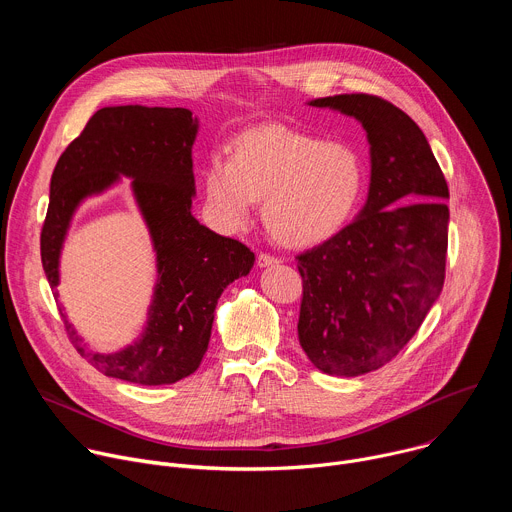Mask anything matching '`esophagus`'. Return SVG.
<instances>
[{
  "mask_svg": "<svg viewBox=\"0 0 512 512\" xmlns=\"http://www.w3.org/2000/svg\"><path fill=\"white\" fill-rule=\"evenodd\" d=\"M277 263H279V259L273 257V255H267V253H261V255L257 257V267H261V269L273 267V265H277Z\"/></svg>",
  "mask_w": 512,
  "mask_h": 512,
  "instance_id": "34e87169",
  "label": "esophagus"
}]
</instances>
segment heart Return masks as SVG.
Here are the masks:
<instances>
[{"mask_svg": "<svg viewBox=\"0 0 512 512\" xmlns=\"http://www.w3.org/2000/svg\"><path fill=\"white\" fill-rule=\"evenodd\" d=\"M214 223L227 233L251 225L255 202L273 237L314 247L346 227L367 184L362 156L344 141H322L283 125L243 131L231 158L212 154L202 172Z\"/></svg>", "mask_w": 512, "mask_h": 512, "instance_id": "1", "label": "heart"}]
</instances>
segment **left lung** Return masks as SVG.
I'll return each instance as SVG.
<instances>
[{
  "instance_id": "1",
  "label": "left lung",
  "mask_w": 512,
  "mask_h": 512,
  "mask_svg": "<svg viewBox=\"0 0 512 512\" xmlns=\"http://www.w3.org/2000/svg\"><path fill=\"white\" fill-rule=\"evenodd\" d=\"M367 131L369 196L354 221L298 255V336L314 367L358 377L389 362L419 330L446 277L450 198L419 125L373 95L308 101Z\"/></svg>"
}]
</instances>
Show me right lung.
<instances>
[{"label": "right lung", "mask_w": 512, "mask_h": 512, "mask_svg": "<svg viewBox=\"0 0 512 512\" xmlns=\"http://www.w3.org/2000/svg\"><path fill=\"white\" fill-rule=\"evenodd\" d=\"M198 125V117L182 107H103L52 172L40 237L42 267L52 287L60 283L62 247L79 206L123 178H129L156 253L148 318L121 350H93L62 314L70 342L105 377L156 387L192 375L208 348L218 298L255 263L243 243L216 235L192 214Z\"/></svg>", "instance_id": "1"}]
</instances>
